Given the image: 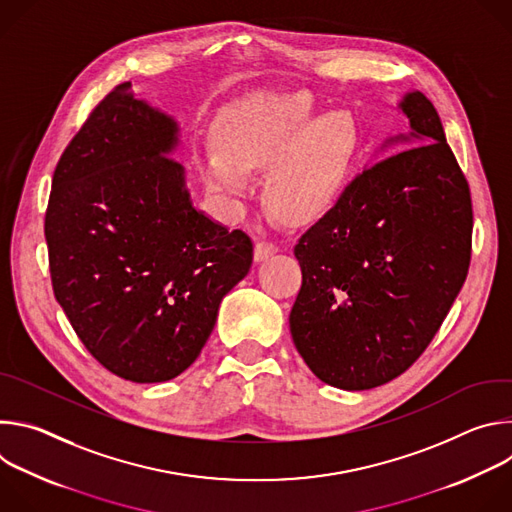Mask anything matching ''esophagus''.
Listing matches in <instances>:
<instances>
[{
  "label": "esophagus",
  "instance_id": "1",
  "mask_svg": "<svg viewBox=\"0 0 512 512\" xmlns=\"http://www.w3.org/2000/svg\"><path fill=\"white\" fill-rule=\"evenodd\" d=\"M275 253H277V245L271 243V241H259L255 245V261L257 263L267 259V257H271V255H275Z\"/></svg>",
  "mask_w": 512,
  "mask_h": 512
}]
</instances>
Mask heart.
I'll return each instance as SVG.
<instances>
[{
  "mask_svg": "<svg viewBox=\"0 0 512 512\" xmlns=\"http://www.w3.org/2000/svg\"><path fill=\"white\" fill-rule=\"evenodd\" d=\"M348 111L318 115L306 95L247 105L221 131L218 148L198 156L206 186L227 200L249 194L251 174H265V202L287 223L324 214L340 194L358 154Z\"/></svg>",
  "mask_w": 512,
  "mask_h": 512,
  "instance_id": "b5f03b06",
  "label": "heart"
}]
</instances>
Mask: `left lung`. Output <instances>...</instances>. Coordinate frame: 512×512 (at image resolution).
<instances>
[{
    "label": "left lung",
    "instance_id": "1",
    "mask_svg": "<svg viewBox=\"0 0 512 512\" xmlns=\"http://www.w3.org/2000/svg\"><path fill=\"white\" fill-rule=\"evenodd\" d=\"M399 107L411 131L387 143L409 141V150L358 174L294 249L302 287L291 338L310 371L344 391L405 373L440 330L470 267V186L442 119L419 91Z\"/></svg>",
    "mask_w": 512,
    "mask_h": 512
}]
</instances>
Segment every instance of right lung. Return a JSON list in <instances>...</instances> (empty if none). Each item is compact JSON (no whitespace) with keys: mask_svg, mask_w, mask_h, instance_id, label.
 Returning a JSON list of instances; mask_svg holds the SVG:
<instances>
[{"mask_svg":"<svg viewBox=\"0 0 512 512\" xmlns=\"http://www.w3.org/2000/svg\"><path fill=\"white\" fill-rule=\"evenodd\" d=\"M178 125L117 85L56 164L44 235L54 296L113 375L162 383L206 344L253 243L196 210Z\"/></svg>","mask_w":512,"mask_h":512,"instance_id":"obj_1","label":"right lung"}]
</instances>
